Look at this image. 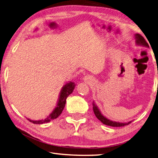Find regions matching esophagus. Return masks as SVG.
Instances as JSON below:
<instances>
[{
    "instance_id": "1",
    "label": "esophagus",
    "mask_w": 158,
    "mask_h": 158,
    "mask_svg": "<svg viewBox=\"0 0 158 158\" xmlns=\"http://www.w3.org/2000/svg\"><path fill=\"white\" fill-rule=\"evenodd\" d=\"M85 81H90V77H89V76H85Z\"/></svg>"
}]
</instances>
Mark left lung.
<instances>
[{
    "label": "left lung",
    "mask_w": 158,
    "mask_h": 158,
    "mask_svg": "<svg viewBox=\"0 0 158 158\" xmlns=\"http://www.w3.org/2000/svg\"><path fill=\"white\" fill-rule=\"evenodd\" d=\"M135 40H136V44L137 45L149 48L148 43H147V41H145V39H144L140 35L135 34ZM92 105H93V110H94V114H95L96 117L102 123L105 124V125H106V126H112V127H122V126L128 125L129 123H130L131 122H132V121H130V122H126V123H122V122H114V121L110 120L109 119H107L106 117H105V116L102 115L101 112H100V109H98V106L96 105V103L94 102V101H93Z\"/></svg>",
    "instance_id": "1"
}]
</instances>
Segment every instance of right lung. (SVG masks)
Wrapping results in <instances>:
<instances>
[{
  "instance_id": "add662e5",
  "label": "right lung",
  "mask_w": 158,
  "mask_h": 158,
  "mask_svg": "<svg viewBox=\"0 0 158 158\" xmlns=\"http://www.w3.org/2000/svg\"><path fill=\"white\" fill-rule=\"evenodd\" d=\"M75 83L72 81L66 83L64 85H63L61 91H60V93L58 103H57L56 108L53 109L52 113L50 114L49 116L47 117L46 118L41 120H31L27 118L28 120H29L30 122L35 124H42L49 122H51L52 120L56 119L57 117H58L60 114L62 113L66 105V100L67 97H68L70 94L73 93L74 89H75Z\"/></svg>"
}]
</instances>
